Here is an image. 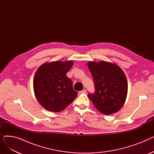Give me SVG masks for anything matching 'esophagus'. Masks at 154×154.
<instances>
[{
  "label": "esophagus",
  "instance_id": "34e87169",
  "mask_svg": "<svg viewBox=\"0 0 154 154\" xmlns=\"http://www.w3.org/2000/svg\"><path fill=\"white\" fill-rule=\"evenodd\" d=\"M79 92H80V94H86V92H87V91H86V89H83L82 91H80Z\"/></svg>",
  "mask_w": 154,
  "mask_h": 154
}]
</instances>
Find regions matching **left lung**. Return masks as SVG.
<instances>
[{
    "label": "left lung",
    "mask_w": 154,
    "mask_h": 154,
    "mask_svg": "<svg viewBox=\"0 0 154 154\" xmlns=\"http://www.w3.org/2000/svg\"><path fill=\"white\" fill-rule=\"evenodd\" d=\"M93 77L95 92L88 97L95 108L110 115L118 112L125 103L128 84L123 70L116 64L106 61L88 63Z\"/></svg>",
    "instance_id": "left-lung-1"
}]
</instances>
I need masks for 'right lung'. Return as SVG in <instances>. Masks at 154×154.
I'll list each match as a JSON object with an SVG mask.
<instances>
[{"instance_id": "obj_1", "label": "right lung", "mask_w": 154, "mask_h": 154, "mask_svg": "<svg viewBox=\"0 0 154 154\" xmlns=\"http://www.w3.org/2000/svg\"><path fill=\"white\" fill-rule=\"evenodd\" d=\"M73 62L54 61L44 63L34 78V90L38 102L51 112H60L72 103L77 92L66 75Z\"/></svg>"}]
</instances>
